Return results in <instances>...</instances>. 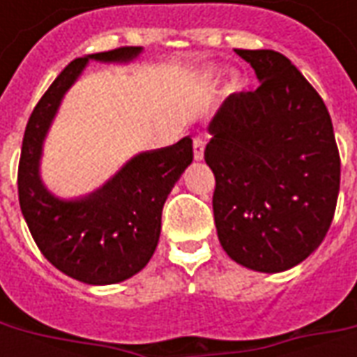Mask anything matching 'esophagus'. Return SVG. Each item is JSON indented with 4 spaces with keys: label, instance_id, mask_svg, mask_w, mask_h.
<instances>
[{
    "label": "esophagus",
    "instance_id": "obj_1",
    "mask_svg": "<svg viewBox=\"0 0 357 357\" xmlns=\"http://www.w3.org/2000/svg\"><path fill=\"white\" fill-rule=\"evenodd\" d=\"M193 156L195 160H202L204 158V141L201 137H195L193 139Z\"/></svg>",
    "mask_w": 357,
    "mask_h": 357
}]
</instances>
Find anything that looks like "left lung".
I'll return each mask as SVG.
<instances>
[{
  "label": "left lung",
  "mask_w": 357,
  "mask_h": 357,
  "mask_svg": "<svg viewBox=\"0 0 357 357\" xmlns=\"http://www.w3.org/2000/svg\"><path fill=\"white\" fill-rule=\"evenodd\" d=\"M260 86L229 95L208 124L218 239L227 256L262 273L304 262L337 208L340 156L329 110L289 59L235 50Z\"/></svg>",
  "instance_id": "left-lung-1"
}]
</instances>
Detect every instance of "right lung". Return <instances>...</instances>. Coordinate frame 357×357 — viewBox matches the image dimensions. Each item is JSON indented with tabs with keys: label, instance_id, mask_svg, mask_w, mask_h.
Masks as SVG:
<instances>
[{
	"label": "right lung",
	"instance_id": "right-lung-1",
	"mask_svg": "<svg viewBox=\"0 0 357 357\" xmlns=\"http://www.w3.org/2000/svg\"><path fill=\"white\" fill-rule=\"evenodd\" d=\"M141 51L143 47H120L73 61L36 105L22 139V216L42 255L82 283H120L147 266L160 237L164 202L193 162V141L187 135L176 145L132 156L99 189L84 197L61 199L42 181L43 141L63 97L89 61L126 65L139 57Z\"/></svg>",
	"mask_w": 357,
	"mask_h": 357
}]
</instances>
